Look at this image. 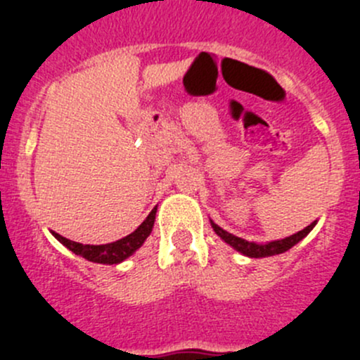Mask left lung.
<instances>
[{
    "instance_id": "left-lung-1",
    "label": "left lung",
    "mask_w": 360,
    "mask_h": 360,
    "mask_svg": "<svg viewBox=\"0 0 360 360\" xmlns=\"http://www.w3.org/2000/svg\"><path fill=\"white\" fill-rule=\"evenodd\" d=\"M210 224H212L214 231H216V233L219 235V237L223 238L226 244H230L231 248L237 249L238 252L245 254V256H249V257H266V256H275V254L285 252V250L291 249L292 245H296L297 242L301 240V238H304L308 233H310L311 228L315 226V221L311 224H308L304 230H301V231H297V233L291 235V237L282 238V240L268 242V244H263V245L254 244V242H248V240H244V238L235 237V235L224 231L223 228H219L216 223H212V221H210Z\"/></svg>"
}]
</instances>
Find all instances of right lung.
I'll use <instances>...</instances> for the list:
<instances>
[{
    "label": "right lung",
    "mask_w": 360,
    "mask_h": 360,
    "mask_svg": "<svg viewBox=\"0 0 360 360\" xmlns=\"http://www.w3.org/2000/svg\"><path fill=\"white\" fill-rule=\"evenodd\" d=\"M155 214H157V207L151 210L150 216L141 223V226L137 228L136 231H132V233L127 235V237L120 238V240L112 242V244H104V245L79 244V242L69 240V238L56 233V231H52V233L60 244H64L69 250H72V252L78 254V256L85 257V259L94 261V263L116 264V263H122V261L127 259L130 254L136 252V250L144 244V240L150 237L155 224Z\"/></svg>",
    "instance_id": "right-lung-1"
}]
</instances>
